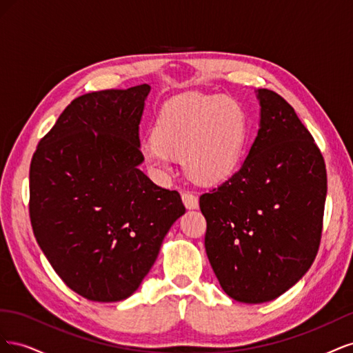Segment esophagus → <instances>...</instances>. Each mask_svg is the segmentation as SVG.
I'll return each mask as SVG.
<instances>
[{
	"label": "esophagus",
	"instance_id": "34e87169",
	"mask_svg": "<svg viewBox=\"0 0 353 353\" xmlns=\"http://www.w3.org/2000/svg\"><path fill=\"white\" fill-rule=\"evenodd\" d=\"M183 203H184V206L187 208V209H197L199 208V199H197V196L196 194H193V193H190V191H185V193H183Z\"/></svg>",
	"mask_w": 353,
	"mask_h": 353
}]
</instances>
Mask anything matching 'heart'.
<instances>
[{"instance_id":"1","label":"heart","mask_w":353,"mask_h":353,"mask_svg":"<svg viewBox=\"0 0 353 353\" xmlns=\"http://www.w3.org/2000/svg\"><path fill=\"white\" fill-rule=\"evenodd\" d=\"M244 143L245 117L236 100L223 95L190 97L162 110L143 159L154 172L165 174L170 157H176L193 179L216 183L236 170Z\"/></svg>"}]
</instances>
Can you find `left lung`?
<instances>
[{
  "mask_svg": "<svg viewBox=\"0 0 353 353\" xmlns=\"http://www.w3.org/2000/svg\"><path fill=\"white\" fill-rule=\"evenodd\" d=\"M259 130L241 168L200 196L205 248L225 292L274 301L311 268L321 240L327 172L321 152L279 94L256 90Z\"/></svg>",
  "mask_w": 353,
  "mask_h": 353,
  "instance_id": "1",
  "label": "left lung"
}]
</instances>
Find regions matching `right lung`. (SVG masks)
<instances>
[{
	"label": "right lung",
	"mask_w": 353,
	"mask_h": 353,
	"mask_svg": "<svg viewBox=\"0 0 353 353\" xmlns=\"http://www.w3.org/2000/svg\"><path fill=\"white\" fill-rule=\"evenodd\" d=\"M150 85L74 99L42 138L29 172L32 228L69 288L94 302L132 296L185 208L140 165Z\"/></svg>",
	"instance_id": "1"
}]
</instances>
